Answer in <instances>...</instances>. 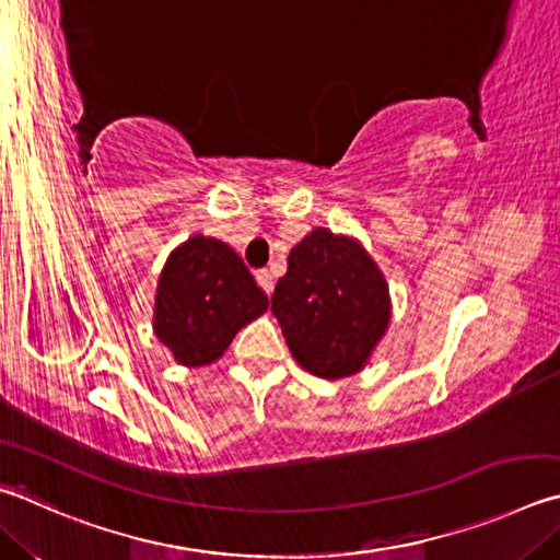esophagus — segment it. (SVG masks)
<instances>
[{"instance_id": "obj_1", "label": "esophagus", "mask_w": 560, "mask_h": 560, "mask_svg": "<svg viewBox=\"0 0 560 560\" xmlns=\"http://www.w3.org/2000/svg\"><path fill=\"white\" fill-rule=\"evenodd\" d=\"M254 277H257V283L264 291H267V293L273 291V277L269 273V269H259L257 273H254Z\"/></svg>"}]
</instances>
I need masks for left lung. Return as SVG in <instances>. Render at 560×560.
<instances>
[{"label": "left lung", "mask_w": 560, "mask_h": 560, "mask_svg": "<svg viewBox=\"0 0 560 560\" xmlns=\"http://www.w3.org/2000/svg\"><path fill=\"white\" fill-rule=\"evenodd\" d=\"M271 313L303 370L342 380L360 372L382 340L389 287L360 242L315 228L289 252Z\"/></svg>", "instance_id": "left-lung-1"}]
</instances>
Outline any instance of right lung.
<instances>
[{"mask_svg":"<svg viewBox=\"0 0 560 560\" xmlns=\"http://www.w3.org/2000/svg\"><path fill=\"white\" fill-rule=\"evenodd\" d=\"M269 299L225 242L196 235L171 252L156 287L154 332L186 368L215 362Z\"/></svg>","mask_w":560,"mask_h":560,"instance_id":"obj_1","label":"right lung"}]
</instances>
